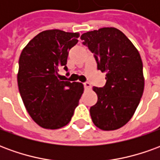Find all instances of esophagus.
I'll use <instances>...</instances> for the list:
<instances>
[{"label": "esophagus", "instance_id": "34e87169", "mask_svg": "<svg viewBox=\"0 0 160 160\" xmlns=\"http://www.w3.org/2000/svg\"><path fill=\"white\" fill-rule=\"evenodd\" d=\"M84 87H85V89H86V90H90L91 88H92V86H91L90 83L86 82V83H84Z\"/></svg>", "mask_w": 160, "mask_h": 160}]
</instances>
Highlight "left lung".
<instances>
[{
  "label": "left lung",
  "instance_id": "left-lung-1",
  "mask_svg": "<svg viewBox=\"0 0 160 160\" xmlns=\"http://www.w3.org/2000/svg\"><path fill=\"white\" fill-rule=\"evenodd\" d=\"M80 38L94 54L98 69L106 73L105 86L92 88L98 101L90 108L92 120L102 130L118 129L134 116L143 94L145 79L140 53L115 27L87 32Z\"/></svg>",
  "mask_w": 160,
  "mask_h": 160
}]
</instances>
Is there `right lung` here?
I'll use <instances>...</instances> for the list:
<instances>
[{"instance_id": "right-lung-1", "label": "right lung", "mask_w": 160, "mask_h": 160, "mask_svg": "<svg viewBox=\"0 0 160 160\" xmlns=\"http://www.w3.org/2000/svg\"><path fill=\"white\" fill-rule=\"evenodd\" d=\"M79 33L46 30L23 49L19 60L18 87L30 117L40 127L58 129L71 121L84 92L80 82L62 80L68 50L78 42Z\"/></svg>"}]
</instances>
